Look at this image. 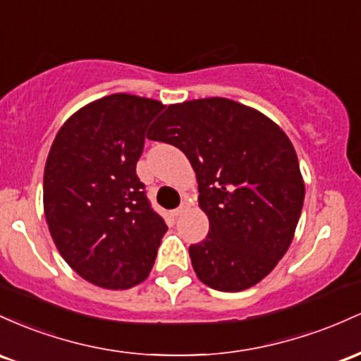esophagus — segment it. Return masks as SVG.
Returning a JSON list of instances; mask_svg holds the SVG:
<instances>
[{
  "mask_svg": "<svg viewBox=\"0 0 361 361\" xmlns=\"http://www.w3.org/2000/svg\"><path fill=\"white\" fill-rule=\"evenodd\" d=\"M189 206H191V204H189V201H188V200H184V201H182L179 208H176V209H173V216H180L182 213H184V212H188V209H189Z\"/></svg>",
  "mask_w": 361,
  "mask_h": 361,
  "instance_id": "obj_1",
  "label": "esophagus"
}]
</instances>
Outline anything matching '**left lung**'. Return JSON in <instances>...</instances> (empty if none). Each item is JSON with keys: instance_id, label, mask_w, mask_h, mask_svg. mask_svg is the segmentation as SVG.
<instances>
[{"instance_id": "obj_1", "label": "left lung", "mask_w": 361, "mask_h": 361, "mask_svg": "<svg viewBox=\"0 0 361 361\" xmlns=\"http://www.w3.org/2000/svg\"><path fill=\"white\" fill-rule=\"evenodd\" d=\"M149 140L179 148L196 172L204 240L189 247L209 288L242 291L285 256L305 185L288 136L261 112L228 99L169 105Z\"/></svg>"}]
</instances>
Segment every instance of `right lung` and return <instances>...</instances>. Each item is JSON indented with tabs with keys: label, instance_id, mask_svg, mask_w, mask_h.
I'll list each match as a JSON object with an SVG mask.
<instances>
[{
	"label": "right lung",
	"instance_id": "add662e5",
	"mask_svg": "<svg viewBox=\"0 0 361 361\" xmlns=\"http://www.w3.org/2000/svg\"><path fill=\"white\" fill-rule=\"evenodd\" d=\"M164 111L114 93L88 104L56 135L44 170V213L56 247L80 276L124 290L148 276L165 220L136 176L147 129Z\"/></svg>",
	"mask_w": 361,
	"mask_h": 361
}]
</instances>
